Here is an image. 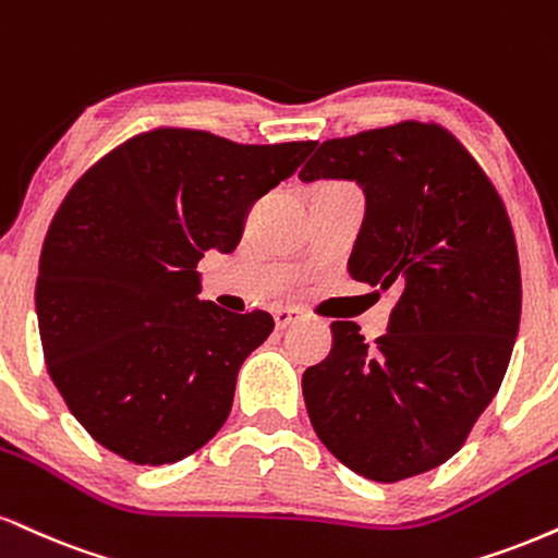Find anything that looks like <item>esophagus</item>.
<instances>
[{"instance_id": "esophagus-1", "label": "esophagus", "mask_w": 558, "mask_h": 558, "mask_svg": "<svg viewBox=\"0 0 558 558\" xmlns=\"http://www.w3.org/2000/svg\"><path fill=\"white\" fill-rule=\"evenodd\" d=\"M296 322H301V314L293 312V308H278V312H275V327H278V330H286V327L296 325Z\"/></svg>"}]
</instances>
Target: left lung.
I'll use <instances>...</instances> for the list:
<instances>
[{
    "mask_svg": "<svg viewBox=\"0 0 558 558\" xmlns=\"http://www.w3.org/2000/svg\"><path fill=\"white\" fill-rule=\"evenodd\" d=\"M299 179L364 190L348 272L400 293L374 345L332 322L330 355L301 379L308 421L368 481L432 471L465 445L512 359L522 280L505 203L445 126L421 122L327 140Z\"/></svg>",
    "mask_w": 558,
    "mask_h": 558,
    "instance_id": "obj_1",
    "label": "left lung"
}]
</instances>
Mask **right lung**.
<instances>
[{
    "label": "right lung",
    "mask_w": 558,
    "mask_h": 558,
    "mask_svg": "<svg viewBox=\"0 0 558 558\" xmlns=\"http://www.w3.org/2000/svg\"><path fill=\"white\" fill-rule=\"evenodd\" d=\"M314 147L160 126L77 179L46 233L36 314L53 385L98 445L166 465L226 424L275 322L199 301L197 262L236 250L250 207Z\"/></svg>",
    "instance_id": "obj_1"
}]
</instances>
